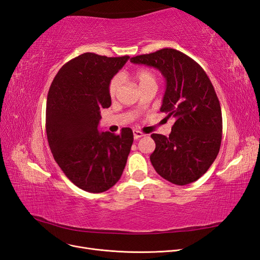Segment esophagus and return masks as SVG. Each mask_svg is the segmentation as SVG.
Masks as SVG:
<instances>
[{"label":"esophagus","instance_id":"obj_1","mask_svg":"<svg viewBox=\"0 0 260 260\" xmlns=\"http://www.w3.org/2000/svg\"><path fill=\"white\" fill-rule=\"evenodd\" d=\"M145 135L143 132H141V131H139V130H133V137H135V139L136 140H138V139H140V138H142V137H144Z\"/></svg>","mask_w":260,"mask_h":260}]
</instances>
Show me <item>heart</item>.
Segmentation results:
<instances>
[{"instance_id": "obj_1", "label": "heart", "mask_w": 260, "mask_h": 260, "mask_svg": "<svg viewBox=\"0 0 260 260\" xmlns=\"http://www.w3.org/2000/svg\"><path fill=\"white\" fill-rule=\"evenodd\" d=\"M133 79L137 81L141 89L146 88L147 85L156 84V76L155 74L149 69H138L137 72L133 74ZM121 85V77L120 76H115L112 78V80L109 81L108 84V94L111 98H114L118 93Z\"/></svg>"}]
</instances>
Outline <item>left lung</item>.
Instances as JSON below:
<instances>
[{"label": "left lung", "instance_id": "8db88e82", "mask_svg": "<svg viewBox=\"0 0 260 260\" xmlns=\"http://www.w3.org/2000/svg\"><path fill=\"white\" fill-rule=\"evenodd\" d=\"M131 62L157 68L166 78L160 112L175 118L169 137L153 133L151 162L169 182L185 185L200 179L215 161L222 139L221 107L204 69L175 49L131 57Z\"/></svg>", "mask_w": 260, "mask_h": 260}]
</instances>
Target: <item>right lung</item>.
<instances>
[{
  "instance_id": "1",
  "label": "right lung",
  "mask_w": 260,
  "mask_h": 260,
  "mask_svg": "<svg viewBox=\"0 0 260 260\" xmlns=\"http://www.w3.org/2000/svg\"><path fill=\"white\" fill-rule=\"evenodd\" d=\"M130 57L84 53L62 66L50 86L45 129L55 161L82 190L102 193L120 179L133 143V132H100L101 109L112 99L108 84Z\"/></svg>"
}]
</instances>
